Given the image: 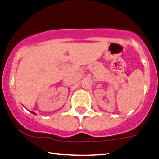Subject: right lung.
<instances>
[{"instance_id": "right-lung-1", "label": "right lung", "mask_w": 159, "mask_h": 159, "mask_svg": "<svg viewBox=\"0 0 159 159\" xmlns=\"http://www.w3.org/2000/svg\"><path fill=\"white\" fill-rule=\"evenodd\" d=\"M31 113H32V114H34V115H35V112H33V111H31Z\"/></svg>"}]
</instances>
